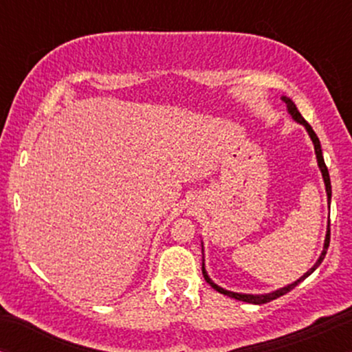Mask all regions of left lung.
<instances>
[{"label":"left lung","mask_w":352,"mask_h":352,"mask_svg":"<svg viewBox=\"0 0 352 352\" xmlns=\"http://www.w3.org/2000/svg\"><path fill=\"white\" fill-rule=\"evenodd\" d=\"M285 102L288 104V111H289V114L293 116V119H294V120H298V122L305 125V127H306V131H308V134H309V137H311V140H313V144H314V151H316V157H318V165H319V168H321L322 179H324V184H326V192H328V199L331 200V180H329V172H328V167H326V164H324V159H322L321 144H319V139H318V135L314 134L313 127H311V125H309L308 122H306L305 119H302V116L300 114V111H298L296 106H294V102H293V100H292V99H286V98H285ZM329 238H331V228H328V235H326V241H324V250H322V253H321V256H319L318 263L314 265L313 268H311L309 272L305 274V276H301L300 280H298V281H294V283H292V285L285 286V288L278 289V292H274V293H268V294H240V293L227 292V289L220 288V286H217L215 283H213L212 280H210V278H208V274H207V272H205V268L201 270V273H204V278H205V280H207V283H210V286H212L213 289H217L218 293H221V294H227V296H230V298H235V300H238V301L252 302V305H265V302H270V301L276 300V298L283 296V294H286V293H288V292H292V289L294 288V286L298 285V283H301L302 280H305V278H308L309 274L313 273L314 270H316L319 265H321V261L324 260V256H326V252H328V246H329Z\"/></svg>","instance_id":"1"}]
</instances>
